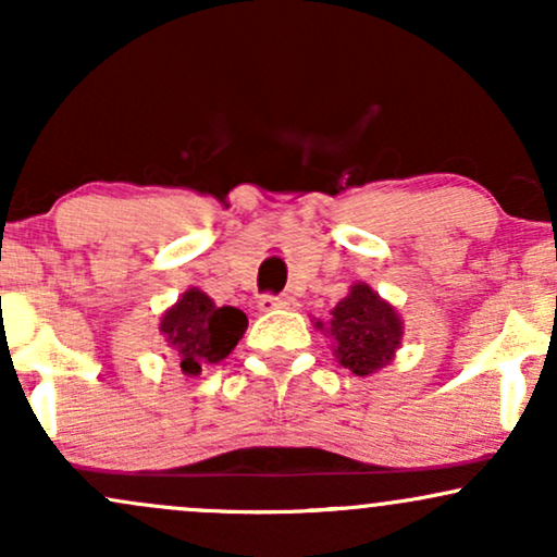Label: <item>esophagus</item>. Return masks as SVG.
Wrapping results in <instances>:
<instances>
[{
	"label": "esophagus",
	"mask_w": 557,
	"mask_h": 557,
	"mask_svg": "<svg viewBox=\"0 0 557 557\" xmlns=\"http://www.w3.org/2000/svg\"><path fill=\"white\" fill-rule=\"evenodd\" d=\"M296 304L290 296H272V293H264V296L259 298V309L261 311H272V309H290V306Z\"/></svg>",
	"instance_id": "obj_1"
}]
</instances>
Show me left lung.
Listing matches in <instances>:
<instances>
[{
  "label": "left lung",
  "mask_w": 557,
  "mask_h": 557,
  "mask_svg": "<svg viewBox=\"0 0 557 557\" xmlns=\"http://www.w3.org/2000/svg\"><path fill=\"white\" fill-rule=\"evenodd\" d=\"M327 332L335 337V354L345 369L367 376L382 369L400 345V319L369 285H354L330 311ZM319 327H324L319 322Z\"/></svg>",
  "instance_id": "obj_1"
}]
</instances>
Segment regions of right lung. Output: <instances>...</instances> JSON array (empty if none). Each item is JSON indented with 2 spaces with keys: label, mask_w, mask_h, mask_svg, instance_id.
Here are the masks:
<instances>
[{
  "label": "right lung",
  "mask_w": 557,
  "mask_h": 557,
  "mask_svg": "<svg viewBox=\"0 0 557 557\" xmlns=\"http://www.w3.org/2000/svg\"><path fill=\"white\" fill-rule=\"evenodd\" d=\"M248 319L235 306H214L201 290H188L162 317V335L177 350L185 374H198L203 363L222 361L238 345Z\"/></svg>",
  "instance_id": "obj_1"
}]
</instances>
